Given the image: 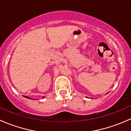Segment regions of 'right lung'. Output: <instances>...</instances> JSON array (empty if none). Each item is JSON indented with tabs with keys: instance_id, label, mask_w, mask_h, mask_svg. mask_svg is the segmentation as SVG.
I'll return each instance as SVG.
<instances>
[{
	"instance_id": "right-lung-1",
	"label": "right lung",
	"mask_w": 131,
	"mask_h": 131,
	"mask_svg": "<svg viewBox=\"0 0 131 131\" xmlns=\"http://www.w3.org/2000/svg\"><path fill=\"white\" fill-rule=\"evenodd\" d=\"M24 97H26V98H29V99H30V97H27V96H24Z\"/></svg>"
}]
</instances>
